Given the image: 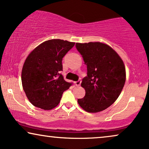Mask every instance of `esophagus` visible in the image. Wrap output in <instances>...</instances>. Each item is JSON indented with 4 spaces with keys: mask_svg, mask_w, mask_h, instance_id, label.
<instances>
[{
    "mask_svg": "<svg viewBox=\"0 0 149 149\" xmlns=\"http://www.w3.org/2000/svg\"><path fill=\"white\" fill-rule=\"evenodd\" d=\"M81 81L80 80H79V81H75L74 84L76 86H79L81 85Z\"/></svg>",
    "mask_w": 149,
    "mask_h": 149,
    "instance_id": "34e87169",
    "label": "esophagus"
}]
</instances>
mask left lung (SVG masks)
I'll use <instances>...</instances> for the list:
<instances>
[{"mask_svg": "<svg viewBox=\"0 0 149 149\" xmlns=\"http://www.w3.org/2000/svg\"><path fill=\"white\" fill-rule=\"evenodd\" d=\"M76 48L87 65V76L81 86L86 95L79 98V105L85 111L96 113L111 105L120 94L126 71L116 52L100 42L76 43Z\"/></svg>", "mask_w": 149, "mask_h": 149, "instance_id": "1", "label": "left lung"}]
</instances>
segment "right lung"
<instances>
[{
    "mask_svg": "<svg viewBox=\"0 0 149 149\" xmlns=\"http://www.w3.org/2000/svg\"><path fill=\"white\" fill-rule=\"evenodd\" d=\"M74 42L50 40L37 46L24 61L22 84L26 97L34 106L44 110L55 107L63 92L72 85L62 74V59Z\"/></svg>",
    "mask_w": 149,
    "mask_h": 149,
    "instance_id": "right-lung-1",
    "label": "right lung"
}]
</instances>
